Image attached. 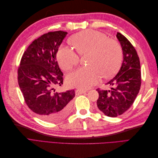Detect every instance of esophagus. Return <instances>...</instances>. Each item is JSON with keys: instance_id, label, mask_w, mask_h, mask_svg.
I'll use <instances>...</instances> for the list:
<instances>
[{"instance_id": "1", "label": "esophagus", "mask_w": 158, "mask_h": 158, "mask_svg": "<svg viewBox=\"0 0 158 158\" xmlns=\"http://www.w3.org/2000/svg\"><path fill=\"white\" fill-rule=\"evenodd\" d=\"M86 92V91L84 89H77L76 90V94H84Z\"/></svg>"}]
</instances>
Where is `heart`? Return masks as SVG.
Returning <instances> with one entry per match:
<instances>
[{
    "label": "heart",
    "instance_id": "1",
    "mask_svg": "<svg viewBox=\"0 0 158 158\" xmlns=\"http://www.w3.org/2000/svg\"><path fill=\"white\" fill-rule=\"evenodd\" d=\"M71 43L80 55H88V67H82L66 76L69 86L87 89L96 84L102 74L111 78L120 68L123 59L121 45L115 40L108 39L103 33L84 30L71 38ZM60 67L69 70L79 63L78 54L66 46H60L56 52Z\"/></svg>",
    "mask_w": 158,
    "mask_h": 158
}]
</instances>
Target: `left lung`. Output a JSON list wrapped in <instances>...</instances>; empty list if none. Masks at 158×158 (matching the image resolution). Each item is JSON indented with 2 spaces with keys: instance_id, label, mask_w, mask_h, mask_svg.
<instances>
[{
  "instance_id": "8db88e82",
  "label": "left lung",
  "mask_w": 158,
  "mask_h": 158,
  "mask_svg": "<svg viewBox=\"0 0 158 158\" xmlns=\"http://www.w3.org/2000/svg\"><path fill=\"white\" fill-rule=\"evenodd\" d=\"M116 36L123 49L122 66L117 74L107 83L112 85L111 89H97L98 107L111 117L121 115L131 107L141 85L140 63L135 48L121 33L117 32Z\"/></svg>"
}]
</instances>
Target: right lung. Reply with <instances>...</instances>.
Wrapping results in <instances>:
<instances>
[{"label":"right lung","instance_id":"obj_1","mask_svg":"<svg viewBox=\"0 0 158 158\" xmlns=\"http://www.w3.org/2000/svg\"><path fill=\"white\" fill-rule=\"evenodd\" d=\"M67 33L51 31L35 40L23 52L18 69V82L26 105L45 121L64 118L75 96L74 89L58 93L54 89L63 84L56 56Z\"/></svg>","mask_w":158,"mask_h":158}]
</instances>
